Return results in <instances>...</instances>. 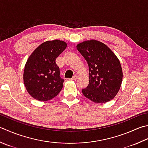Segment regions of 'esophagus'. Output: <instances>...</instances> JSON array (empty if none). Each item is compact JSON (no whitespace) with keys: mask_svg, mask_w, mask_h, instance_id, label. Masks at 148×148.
<instances>
[{"mask_svg":"<svg viewBox=\"0 0 148 148\" xmlns=\"http://www.w3.org/2000/svg\"><path fill=\"white\" fill-rule=\"evenodd\" d=\"M77 79V76H74L72 77L71 79V80H76V79Z\"/></svg>","mask_w":148,"mask_h":148,"instance_id":"obj_1","label":"esophagus"}]
</instances>
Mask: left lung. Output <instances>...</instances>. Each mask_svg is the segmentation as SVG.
Here are the masks:
<instances>
[{
	"label": "left lung",
	"mask_w": 148,
	"mask_h": 148,
	"mask_svg": "<svg viewBox=\"0 0 148 148\" xmlns=\"http://www.w3.org/2000/svg\"><path fill=\"white\" fill-rule=\"evenodd\" d=\"M76 47L89 68V84L82 89L83 95L97 103L114 99L123 80L122 68L117 57L105 43L95 40L83 42Z\"/></svg>",
	"instance_id": "left-lung-1"
}]
</instances>
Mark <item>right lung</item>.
Segmentation results:
<instances>
[{
  "mask_svg": "<svg viewBox=\"0 0 148 148\" xmlns=\"http://www.w3.org/2000/svg\"><path fill=\"white\" fill-rule=\"evenodd\" d=\"M66 43L59 40L40 45L25 63L24 83L32 97L38 101L51 100L60 93L64 79L60 77L56 59L65 50Z\"/></svg>",
  "mask_w": 148,
  "mask_h": 148,
  "instance_id": "right-lung-1",
  "label": "right lung"
}]
</instances>
